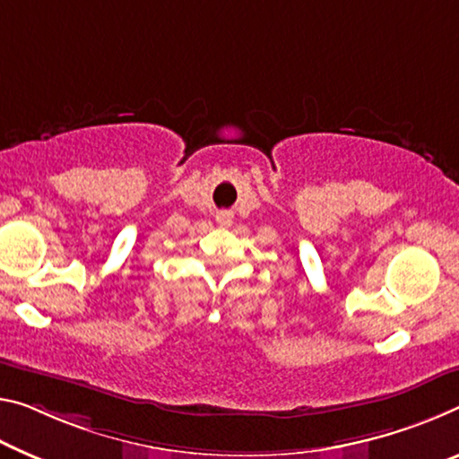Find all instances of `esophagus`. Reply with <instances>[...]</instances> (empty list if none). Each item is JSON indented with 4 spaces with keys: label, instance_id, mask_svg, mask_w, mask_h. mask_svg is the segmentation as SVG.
Segmentation results:
<instances>
[{
    "label": "esophagus",
    "instance_id": "esophagus-1",
    "mask_svg": "<svg viewBox=\"0 0 459 459\" xmlns=\"http://www.w3.org/2000/svg\"><path fill=\"white\" fill-rule=\"evenodd\" d=\"M217 223H220L221 228H230V225H231V213H228V211H223V213L217 215Z\"/></svg>",
    "mask_w": 459,
    "mask_h": 459
}]
</instances>
